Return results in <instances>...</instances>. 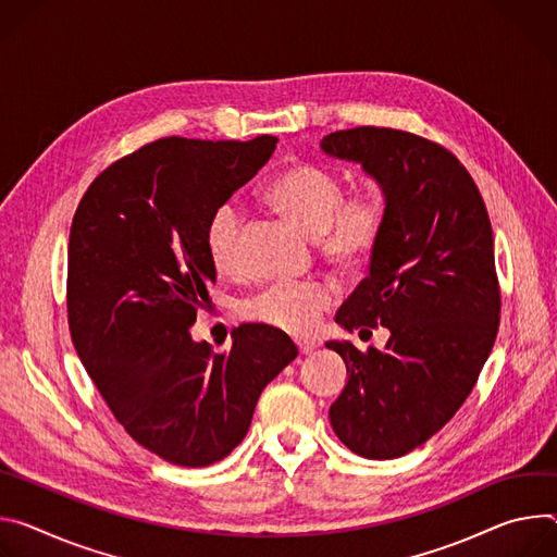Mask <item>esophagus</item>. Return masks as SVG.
Instances as JSON below:
<instances>
[{"label":"esophagus","mask_w":557,"mask_h":557,"mask_svg":"<svg viewBox=\"0 0 557 557\" xmlns=\"http://www.w3.org/2000/svg\"><path fill=\"white\" fill-rule=\"evenodd\" d=\"M296 345H298V351H300L302 356H310V354L317 349V345L310 343V341H296Z\"/></svg>","instance_id":"obj_1"}]
</instances>
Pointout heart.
<instances>
[{
  "instance_id": "b5f03b06",
  "label": "heart",
  "mask_w": 557,
  "mask_h": 557,
  "mask_svg": "<svg viewBox=\"0 0 557 557\" xmlns=\"http://www.w3.org/2000/svg\"><path fill=\"white\" fill-rule=\"evenodd\" d=\"M343 178L319 163H296L278 172L265 188V199L319 236L323 255L345 270L364 265L381 243L387 221V197L379 181H367L349 197ZM243 212L236 203H221L206 227V247L216 272H243ZM336 289L327 281H274L243 300V317L287 332L310 334L332 305Z\"/></svg>"
}]
</instances>
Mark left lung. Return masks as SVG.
Instances as JSON below:
<instances>
[{"label":"left lung","mask_w":557,"mask_h":557,"mask_svg":"<svg viewBox=\"0 0 557 557\" xmlns=\"http://www.w3.org/2000/svg\"><path fill=\"white\" fill-rule=\"evenodd\" d=\"M381 183L387 221L367 278L341 305L347 330L383 325L385 349L341 354L347 385L330 407L341 443L369 460L409 454L441 431L471 394L500 321L493 232L465 165L411 133L360 126L321 141Z\"/></svg>","instance_id":"obj_1"}]
</instances>
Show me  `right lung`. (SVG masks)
<instances>
[{
  "instance_id": "add662e5",
  "label": "right lung",
  "mask_w": 557,
  "mask_h": 557,
  "mask_svg": "<svg viewBox=\"0 0 557 557\" xmlns=\"http://www.w3.org/2000/svg\"><path fill=\"white\" fill-rule=\"evenodd\" d=\"M276 141H152L90 183L71 225L75 349L123 429L178 467L230 456L265 385L298 354L285 332L259 323L240 325L223 354L190 334L216 283L208 221Z\"/></svg>"
}]
</instances>
